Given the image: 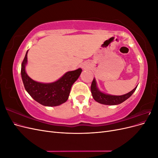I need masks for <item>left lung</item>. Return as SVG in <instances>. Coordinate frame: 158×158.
<instances>
[{
	"label": "left lung",
	"instance_id": "obj_1",
	"mask_svg": "<svg viewBox=\"0 0 158 158\" xmlns=\"http://www.w3.org/2000/svg\"><path fill=\"white\" fill-rule=\"evenodd\" d=\"M137 86L134 88L130 92L122 95H112L106 94L102 92L98 86L95 79L94 78L92 85H91V92H92L94 99L97 102L103 105H108V106H114L118 105L124 102L128 98H130L132 94L135 92Z\"/></svg>",
	"mask_w": 158,
	"mask_h": 158
}]
</instances>
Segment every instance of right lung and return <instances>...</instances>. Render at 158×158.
<instances>
[{
    "instance_id": "1",
    "label": "right lung",
    "mask_w": 158,
    "mask_h": 158,
    "mask_svg": "<svg viewBox=\"0 0 158 158\" xmlns=\"http://www.w3.org/2000/svg\"><path fill=\"white\" fill-rule=\"evenodd\" d=\"M27 51L22 63L21 75L23 85L31 98L44 106H58L67 101L71 87L80 76L82 69L69 71L52 83L36 82L28 76L26 72Z\"/></svg>"
}]
</instances>
